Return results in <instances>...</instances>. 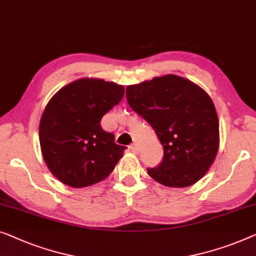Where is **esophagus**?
<instances>
[{"label": "esophagus", "mask_w": 256, "mask_h": 256, "mask_svg": "<svg viewBox=\"0 0 256 256\" xmlns=\"http://www.w3.org/2000/svg\"><path fill=\"white\" fill-rule=\"evenodd\" d=\"M129 149H130V150H132V152H134V154H137V152H138V148H137L136 144H132V146H129Z\"/></svg>", "instance_id": "esophagus-1"}]
</instances>
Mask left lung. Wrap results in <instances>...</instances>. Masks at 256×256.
<instances>
[{"mask_svg": "<svg viewBox=\"0 0 256 256\" xmlns=\"http://www.w3.org/2000/svg\"><path fill=\"white\" fill-rule=\"evenodd\" d=\"M129 106L154 128L164 148L157 182L184 188L201 180L220 149V120L210 96L184 77L172 75L128 85Z\"/></svg>", "mask_w": 256, "mask_h": 256, "instance_id": "left-lung-1", "label": "left lung"}]
</instances>
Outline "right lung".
<instances>
[{"mask_svg":"<svg viewBox=\"0 0 256 256\" xmlns=\"http://www.w3.org/2000/svg\"><path fill=\"white\" fill-rule=\"evenodd\" d=\"M124 94L122 85L85 77L48 102L39 124L40 148L48 170L62 184L83 188L112 173L127 148L102 130L100 120Z\"/></svg>","mask_w":256,"mask_h":256,"instance_id":"1","label":"right lung"}]
</instances>
